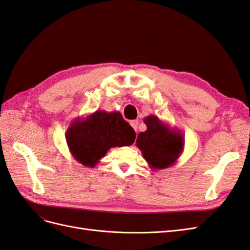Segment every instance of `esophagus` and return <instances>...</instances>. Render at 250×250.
<instances>
[{"mask_svg":"<svg viewBox=\"0 0 250 250\" xmlns=\"http://www.w3.org/2000/svg\"><path fill=\"white\" fill-rule=\"evenodd\" d=\"M130 125H131V127L133 128V129L135 130V132H137L138 131V126H139V121H131Z\"/></svg>","mask_w":250,"mask_h":250,"instance_id":"34e87169","label":"esophagus"}]
</instances>
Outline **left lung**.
Masks as SVG:
<instances>
[{
    "label": "left lung",
    "instance_id": "obj_1",
    "mask_svg": "<svg viewBox=\"0 0 250 250\" xmlns=\"http://www.w3.org/2000/svg\"><path fill=\"white\" fill-rule=\"evenodd\" d=\"M147 130L140 132L137 146L152 170L169 168L175 164L185 147L184 135L177 128L168 124L154 115L144 119Z\"/></svg>",
    "mask_w": 250,
    "mask_h": 250
}]
</instances>
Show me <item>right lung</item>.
I'll return each instance as SVG.
<instances>
[{"label":"right lung","mask_w":250,"mask_h":250,"mask_svg":"<svg viewBox=\"0 0 250 250\" xmlns=\"http://www.w3.org/2000/svg\"><path fill=\"white\" fill-rule=\"evenodd\" d=\"M135 132L120 112L97 110L85 118L74 120L65 132L72 156L94 168L113 147L133 144Z\"/></svg>","instance_id":"1"}]
</instances>
